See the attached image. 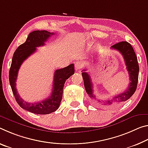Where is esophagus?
Masks as SVG:
<instances>
[{"label":"esophagus","instance_id":"esophagus-1","mask_svg":"<svg viewBox=\"0 0 148 148\" xmlns=\"http://www.w3.org/2000/svg\"><path fill=\"white\" fill-rule=\"evenodd\" d=\"M84 62H82V61H77L75 62L74 66H75V69L76 70H78L81 69L84 66Z\"/></svg>","mask_w":148,"mask_h":148}]
</instances>
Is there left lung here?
<instances>
[{
    "instance_id": "left-lung-1",
    "label": "left lung",
    "mask_w": 148,
    "mask_h": 148,
    "mask_svg": "<svg viewBox=\"0 0 148 148\" xmlns=\"http://www.w3.org/2000/svg\"><path fill=\"white\" fill-rule=\"evenodd\" d=\"M111 48L119 51L123 55L126 66V69L128 72L130 84L125 92L114 96L112 97V99L103 101H101L99 99L97 100L98 102H102V103L105 105H111L114 103H119L124 102L130 98L136 90L138 74H139V65H138L137 57L134 51V49L130 43L126 41H121L113 45ZM86 71V70L84 69L82 70V73L86 91L91 99H96L95 95H93V85L91 77Z\"/></svg>"
}]
</instances>
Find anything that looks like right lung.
<instances>
[{"instance_id": "obj_1", "label": "right lung", "mask_w": 148, "mask_h": 148, "mask_svg": "<svg viewBox=\"0 0 148 148\" xmlns=\"http://www.w3.org/2000/svg\"><path fill=\"white\" fill-rule=\"evenodd\" d=\"M54 33L46 30H36L30 33L24 43L18 47L14 53L9 71V81L16 101L22 109L33 113L47 114L55 112L61 102L63 88L66 80L74 74V64L61 69L56 70L53 79V90L50 97L41 101L29 103L23 100L16 89L18 73L23 62L37 51L38 47L43 46L45 42Z\"/></svg>"}]
</instances>
